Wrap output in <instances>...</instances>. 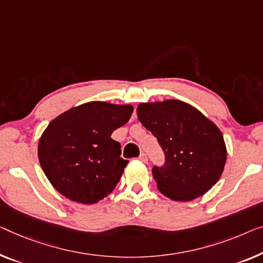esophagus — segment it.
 Segmentation results:
<instances>
[{"label": "esophagus", "instance_id": "1", "mask_svg": "<svg viewBox=\"0 0 263 263\" xmlns=\"http://www.w3.org/2000/svg\"><path fill=\"white\" fill-rule=\"evenodd\" d=\"M139 159L142 160V162L146 163V162H147V156L145 155V154H140V156H139Z\"/></svg>", "mask_w": 263, "mask_h": 263}]
</instances>
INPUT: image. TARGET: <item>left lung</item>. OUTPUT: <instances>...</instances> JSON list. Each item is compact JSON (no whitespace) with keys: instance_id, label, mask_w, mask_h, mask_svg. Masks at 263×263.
Listing matches in <instances>:
<instances>
[{"instance_id":"8db88e82","label":"left lung","mask_w":263,"mask_h":263,"mask_svg":"<svg viewBox=\"0 0 263 263\" xmlns=\"http://www.w3.org/2000/svg\"><path fill=\"white\" fill-rule=\"evenodd\" d=\"M137 115L165 156L152 175L160 193L187 202L204 195L221 177L227 148L221 131L198 109L179 100L139 104Z\"/></svg>"}]
</instances>
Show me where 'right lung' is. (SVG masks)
<instances>
[{"mask_svg":"<svg viewBox=\"0 0 263 263\" xmlns=\"http://www.w3.org/2000/svg\"><path fill=\"white\" fill-rule=\"evenodd\" d=\"M131 105L91 101L50 121L39 142L37 156L47 178L65 197L92 204L111 194L128 160L112 132L126 124Z\"/></svg>","mask_w":263,"mask_h":263,"instance_id":"right-lung-1","label":"right lung"}]
</instances>
